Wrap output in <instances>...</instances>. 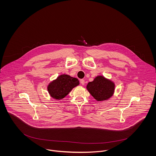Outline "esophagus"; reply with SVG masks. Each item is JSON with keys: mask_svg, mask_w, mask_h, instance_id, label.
Wrapping results in <instances>:
<instances>
[{"mask_svg": "<svg viewBox=\"0 0 156 156\" xmlns=\"http://www.w3.org/2000/svg\"><path fill=\"white\" fill-rule=\"evenodd\" d=\"M80 83H81V84H82V85H84V84H85V81H84V80L81 79V80H80Z\"/></svg>", "mask_w": 156, "mask_h": 156, "instance_id": "esophagus-1", "label": "esophagus"}]
</instances>
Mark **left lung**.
<instances>
[{
    "label": "left lung",
    "instance_id": "left-lung-1",
    "mask_svg": "<svg viewBox=\"0 0 156 156\" xmlns=\"http://www.w3.org/2000/svg\"><path fill=\"white\" fill-rule=\"evenodd\" d=\"M87 88L97 101H103L112 96L115 90V84L103 76H98L93 81L88 83Z\"/></svg>",
    "mask_w": 156,
    "mask_h": 156
}]
</instances>
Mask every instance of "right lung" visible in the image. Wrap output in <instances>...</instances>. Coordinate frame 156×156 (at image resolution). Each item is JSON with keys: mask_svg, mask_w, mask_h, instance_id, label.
<instances>
[{"mask_svg": "<svg viewBox=\"0 0 156 156\" xmlns=\"http://www.w3.org/2000/svg\"><path fill=\"white\" fill-rule=\"evenodd\" d=\"M80 84L78 80L68 75H61L50 83L48 87V93L55 99L60 100L67 96L73 88Z\"/></svg>", "mask_w": 156, "mask_h": 156, "instance_id": "obj_1", "label": "right lung"}]
</instances>
